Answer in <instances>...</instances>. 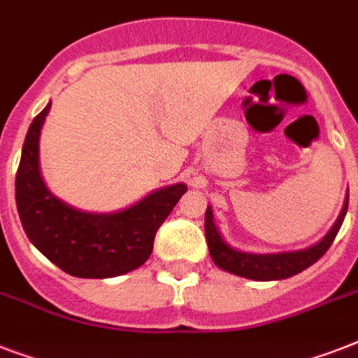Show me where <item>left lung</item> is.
Returning <instances> with one entry per match:
<instances>
[{"instance_id": "8db88e82", "label": "left lung", "mask_w": 358, "mask_h": 358, "mask_svg": "<svg viewBox=\"0 0 358 358\" xmlns=\"http://www.w3.org/2000/svg\"><path fill=\"white\" fill-rule=\"evenodd\" d=\"M348 202H350V195L345 199L344 208H342L336 223L333 224V229L329 230L327 236L322 241H317L316 245H312L308 249L294 250V252H277V255H250V252L232 249L230 245L224 243L219 230L215 229L212 208L208 206L206 217H204V230H206L208 249H210L213 264L224 271L234 273V275H239L243 278H252V280H280V278L294 277L297 273L305 271L306 267H310L312 264H316L333 245L340 227L344 223Z\"/></svg>"}]
</instances>
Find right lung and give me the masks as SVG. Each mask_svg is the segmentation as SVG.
<instances>
[{"mask_svg":"<svg viewBox=\"0 0 358 358\" xmlns=\"http://www.w3.org/2000/svg\"><path fill=\"white\" fill-rule=\"evenodd\" d=\"M50 108L31 122L16 173V206L25 234L72 277L109 278L134 271L148 260L157 229L187 185L162 187L117 213H87L64 204L50 193L38 167L41 128Z\"/></svg>","mask_w":358,"mask_h":358,"instance_id":"1","label":"right lung"}]
</instances>
